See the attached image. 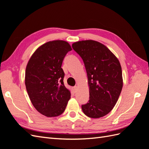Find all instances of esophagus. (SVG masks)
Wrapping results in <instances>:
<instances>
[{
    "label": "esophagus",
    "mask_w": 149,
    "mask_h": 149,
    "mask_svg": "<svg viewBox=\"0 0 149 149\" xmlns=\"http://www.w3.org/2000/svg\"><path fill=\"white\" fill-rule=\"evenodd\" d=\"M73 90H74V91L75 93L77 91V86H74V87L73 88Z\"/></svg>",
    "instance_id": "esophagus-1"
}]
</instances>
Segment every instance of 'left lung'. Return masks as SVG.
<instances>
[{
  "mask_svg": "<svg viewBox=\"0 0 149 149\" xmlns=\"http://www.w3.org/2000/svg\"><path fill=\"white\" fill-rule=\"evenodd\" d=\"M82 58L87 72L89 100L82 105L86 116L100 118L113 109L123 86L120 62L108 47L98 41L86 40L72 44Z\"/></svg>",
  "mask_w": 149,
  "mask_h": 149,
  "instance_id": "left-lung-1",
  "label": "left lung"
}]
</instances>
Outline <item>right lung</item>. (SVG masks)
Instances as JSON below:
<instances>
[{"label": "right lung", "instance_id": "1", "mask_svg": "<svg viewBox=\"0 0 149 149\" xmlns=\"http://www.w3.org/2000/svg\"><path fill=\"white\" fill-rule=\"evenodd\" d=\"M70 45L65 40H52L41 45L28 62L25 82L30 101L42 115L56 117L65 111L70 91L63 84L62 62Z\"/></svg>", "mask_w": 149, "mask_h": 149}]
</instances>
